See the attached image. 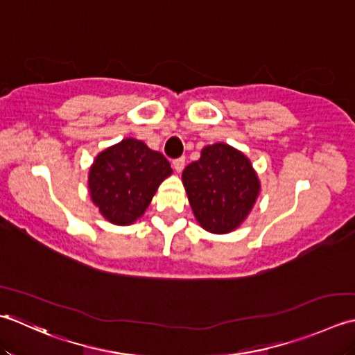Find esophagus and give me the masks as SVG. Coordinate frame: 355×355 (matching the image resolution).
<instances>
[{
  "mask_svg": "<svg viewBox=\"0 0 355 355\" xmlns=\"http://www.w3.org/2000/svg\"><path fill=\"white\" fill-rule=\"evenodd\" d=\"M185 167V157H178V159H173V168H175L178 173H180Z\"/></svg>",
  "mask_w": 355,
  "mask_h": 355,
  "instance_id": "esophagus-1",
  "label": "esophagus"
}]
</instances>
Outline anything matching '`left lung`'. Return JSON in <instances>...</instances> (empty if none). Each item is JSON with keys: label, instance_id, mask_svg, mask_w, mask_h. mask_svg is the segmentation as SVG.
<instances>
[{"label": "left lung", "instance_id": "8db88e82", "mask_svg": "<svg viewBox=\"0 0 355 355\" xmlns=\"http://www.w3.org/2000/svg\"><path fill=\"white\" fill-rule=\"evenodd\" d=\"M188 202L199 225L214 234L236 230L259 196L260 182L250 159L228 144H213L182 173Z\"/></svg>", "mask_w": 355, "mask_h": 355}]
</instances>
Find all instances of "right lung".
<instances>
[{
    "mask_svg": "<svg viewBox=\"0 0 355 355\" xmlns=\"http://www.w3.org/2000/svg\"><path fill=\"white\" fill-rule=\"evenodd\" d=\"M171 173L159 151L127 137L96 156L89 173L90 196L108 222L130 225L146 213L157 187Z\"/></svg>",
    "mask_w": 355,
    "mask_h": 355,
    "instance_id": "add662e5",
    "label": "right lung"
}]
</instances>
